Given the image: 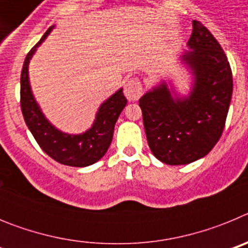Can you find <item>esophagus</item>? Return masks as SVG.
<instances>
[{
	"label": "esophagus",
	"instance_id": "obj_1",
	"mask_svg": "<svg viewBox=\"0 0 248 248\" xmlns=\"http://www.w3.org/2000/svg\"><path fill=\"white\" fill-rule=\"evenodd\" d=\"M124 94L130 102L139 99L143 94V85H141L140 80L134 79V78L129 79L125 84V88H124Z\"/></svg>",
	"mask_w": 248,
	"mask_h": 248
}]
</instances>
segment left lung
Wrapping results in <instances>:
<instances>
[{"instance_id": "obj_1", "label": "left lung", "mask_w": 248, "mask_h": 248, "mask_svg": "<svg viewBox=\"0 0 248 248\" xmlns=\"http://www.w3.org/2000/svg\"><path fill=\"white\" fill-rule=\"evenodd\" d=\"M181 57L194 74L189 97H172L165 82L139 99L151 153L168 165L201 159L222 135L232 97V72L227 57L207 28L192 22Z\"/></svg>"}]
</instances>
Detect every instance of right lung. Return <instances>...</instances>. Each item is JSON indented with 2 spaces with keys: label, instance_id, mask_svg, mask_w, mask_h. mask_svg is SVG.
I'll use <instances>...</instances> for the list:
<instances>
[{
  "label": "right lung",
  "instance_id": "right-lung-1",
  "mask_svg": "<svg viewBox=\"0 0 248 248\" xmlns=\"http://www.w3.org/2000/svg\"><path fill=\"white\" fill-rule=\"evenodd\" d=\"M53 26L28 52L21 73V109L25 122L38 145L58 163L83 168L97 163L108 150L113 139L114 125L126 105V98L119 89L99 107L94 124L83 134L72 135L54 128L43 115L34 100L28 79V64L37 47L47 38Z\"/></svg>",
  "mask_w": 248,
  "mask_h": 248
}]
</instances>
